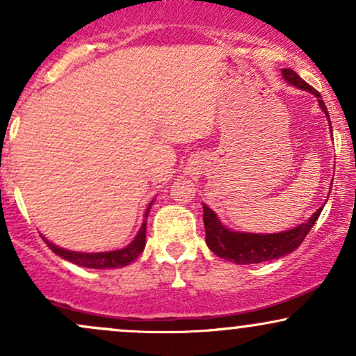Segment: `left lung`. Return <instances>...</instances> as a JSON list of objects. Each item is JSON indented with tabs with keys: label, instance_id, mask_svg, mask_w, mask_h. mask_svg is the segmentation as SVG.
Wrapping results in <instances>:
<instances>
[{
	"label": "left lung",
	"instance_id": "8db88e82",
	"mask_svg": "<svg viewBox=\"0 0 356 356\" xmlns=\"http://www.w3.org/2000/svg\"><path fill=\"white\" fill-rule=\"evenodd\" d=\"M283 75L291 85H295L298 88L308 90L314 97H318V104H320L323 112L326 113V117L330 118L325 102H323L320 92L316 88L306 83L291 68H284ZM330 127H332V124H330ZM202 209L207 246H209L216 256L224 257V259L232 261L236 264H256L289 254V252L300 248V244L303 243L321 214V209H318L305 224H300L295 229L277 232V234H249V232H236L226 229L206 204H202Z\"/></svg>",
	"mask_w": 356,
	"mask_h": 356
}]
</instances>
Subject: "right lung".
Returning <instances> with one entry per match:
<instances>
[{
  "label": "right lung",
  "mask_w": 356,
  "mask_h": 356,
  "mask_svg": "<svg viewBox=\"0 0 356 356\" xmlns=\"http://www.w3.org/2000/svg\"><path fill=\"white\" fill-rule=\"evenodd\" d=\"M150 206H152V202H150L149 207H147L145 216L149 214ZM145 231H147V226L144 222V224H142L140 231H138L137 238L134 239L132 243L129 244V246L118 249V251H108V252H75V251H68V249L56 248L55 244L50 243V241H47L44 238L43 239L53 252H56V254L63 257V259L72 261V263L79 264V266L93 268V269H110V268L127 266V264H130L132 261L137 259L138 254H140V252L144 251V248H145Z\"/></svg>",
  "instance_id": "obj_1"
}]
</instances>
